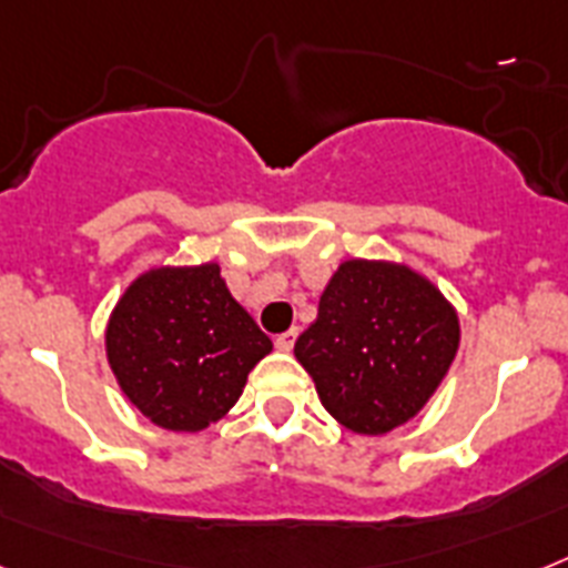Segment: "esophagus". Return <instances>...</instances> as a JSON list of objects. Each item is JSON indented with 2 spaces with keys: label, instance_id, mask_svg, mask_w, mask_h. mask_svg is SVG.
Returning a JSON list of instances; mask_svg holds the SVG:
<instances>
[{
  "label": "esophagus",
  "instance_id": "obj_1",
  "mask_svg": "<svg viewBox=\"0 0 568 568\" xmlns=\"http://www.w3.org/2000/svg\"><path fill=\"white\" fill-rule=\"evenodd\" d=\"M294 341H297V328H288V332H283V335H276V349L292 352Z\"/></svg>",
  "mask_w": 568,
  "mask_h": 568
}]
</instances>
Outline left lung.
I'll return each instance as SVG.
<instances>
[{
    "instance_id": "1",
    "label": "left lung",
    "mask_w": 568,
    "mask_h": 568,
    "mask_svg": "<svg viewBox=\"0 0 568 568\" xmlns=\"http://www.w3.org/2000/svg\"><path fill=\"white\" fill-rule=\"evenodd\" d=\"M459 349V314L409 265L346 260L294 355L346 430L384 436L430 402Z\"/></svg>"
}]
</instances>
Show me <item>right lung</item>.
Wrapping results in <instances>:
<instances>
[{"mask_svg": "<svg viewBox=\"0 0 568 568\" xmlns=\"http://www.w3.org/2000/svg\"><path fill=\"white\" fill-rule=\"evenodd\" d=\"M271 349V337L231 297L216 262L144 271L106 326L118 387L152 424L173 433H199L225 416Z\"/></svg>", "mask_w": 568, "mask_h": 568, "instance_id": "1", "label": "right lung"}]
</instances>
